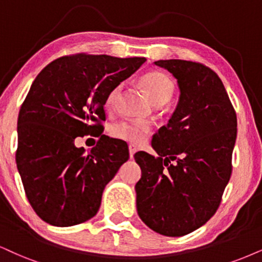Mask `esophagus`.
Wrapping results in <instances>:
<instances>
[{
    "instance_id": "1",
    "label": "esophagus",
    "mask_w": 262,
    "mask_h": 262,
    "mask_svg": "<svg viewBox=\"0 0 262 262\" xmlns=\"http://www.w3.org/2000/svg\"><path fill=\"white\" fill-rule=\"evenodd\" d=\"M128 151H130V159H132L135 156V153L137 151V147L134 146V144H130V146H128Z\"/></svg>"
}]
</instances>
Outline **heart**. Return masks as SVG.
I'll return each instance as SVG.
<instances>
[{
    "label": "heart",
    "mask_w": 262,
    "mask_h": 262,
    "mask_svg": "<svg viewBox=\"0 0 262 262\" xmlns=\"http://www.w3.org/2000/svg\"><path fill=\"white\" fill-rule=\"evenodd\" d=\"M140 85L143 91L146 92L148 98L156 106H161L166 104L175 92V82L167 76L166 74L151 70L141 76ZM122 87L121 85L115 86L114 89L109 92L105 99L106 108H113L116 101L120 97ZM150 132V126L144 122H128L124 121L120 124L115 125L113 127V136L120 140L132 142V143H142L146 140L147 135Z\"/></svg>",
    "instance_id": "1"
}]
</instances>
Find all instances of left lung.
Returning a JSON list of instances; mask_svg holds the SVG:
<instances>
[{"mask_svg": "<svg viewBox=\"0 0 262 262\" xmlns=\"http://www.w3.org/2000/svg\"><path fill=\"white\" fill-rule=\"evenodd\" d=\"M177 80L179 103L151 138L158 158L137 151L138 216L150 230L181 237L210 220L232 172L237 116L217 74L200 63L157 60Z\"/></svg>", "mask_w": 262, "mask_h": 262, "instance_id": "left-lung-1", "label": "left lung"}]
</instances>
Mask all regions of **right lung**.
I'll return each instance as SVG.
<instances>
[{
    "mask_svg": "<svg viewBox=\"0 0 262 262\" xmlns=\"http://www.w3.org/2000/svg\"><path fill=\"white\" fill-rule=\"evenodd\" d=\"M146 58L62 57L42 69L18 116L15 161L35 212L57 227L82 224L101 206L104 187L128 160L127 144L101 135L90 151L76 137L102 130L106 96Z\"/></svg>",
    "mask_w": 262,
    "mask_h": 262,
    "instance_id": "right-lung-1",
    "label": "right lung"
}]
</instances>
